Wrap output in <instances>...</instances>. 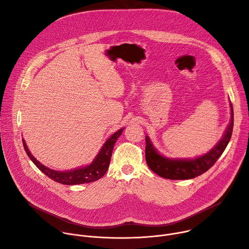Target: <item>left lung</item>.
<instances>
[{
    "mask_svg": "<svg viewBox=\"0 0 249 249\" xmlns=\"http://www.w3.org/2000/svg\"><path fill=\"white\" fill-rule=\"evenodd\" d=\"M231 105L230 123L218 143L206 154L194 159H170L159 153L149 136H146V161L149 167L163 178L172 180L192 179L210 169L224 153L233 128V109Z\"/></svg>",
    "mask_w": 249,
    "mask_h": 249,
    "instance_id": "8db88e82",
    "label": "left lung"
}]
</instances>
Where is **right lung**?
<instances>
[{
  "mask_svg": "<svg viewBox=\"0 0 249 249\" xmlns=\"http://www.w3.org/2000/svg\"><path fill=\"white\" fill-rule=\"evenodd\" d=\"M123 130L124 128L119 129L105 141V143L99 150L98 154L95 156V158L89 164H87L82 167L74 168V169L64 170V171L51 169L45 166L32 156L23 139H22V144L27 156L32 160V162L36 165L44 174L50 177L51 179L65 185H77V184H84V183L96 181L105 174V172L107 171L109 167L114 145L116 143L117 139L121 136Z\"/></svg>",
  "mask_w": 249,
  "mask_h": 249,
  "instance_id": "right-lung-1",
  "label": "right lung"
}]
</instances>
